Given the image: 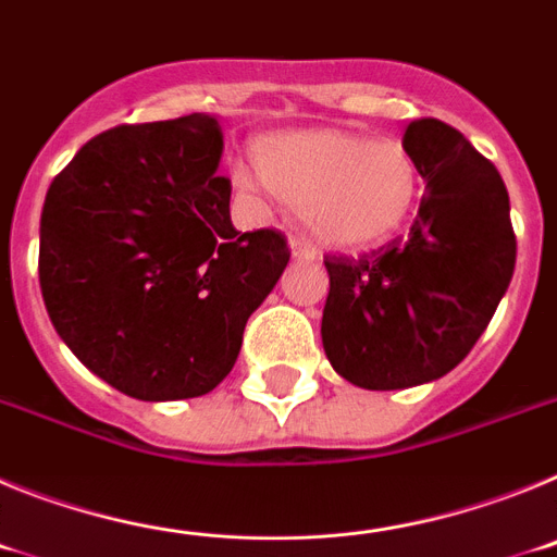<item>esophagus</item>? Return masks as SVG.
<instances>
[{
  "label": "esophagus",
  "instance_id": "esophagus-1",
  "mask_svg": "<svg viewBox=\"0 0 557 557\" xmlns=\"http://www.w3.org/2000/svg\"><path fill=\"white\" fill-rule=\"evenodd\" d=\"M289 250H293L295 259H314V248L301 236H289Z\"/></svg>",
  "mask_w": 557,
  "mask_h": 557
}]
</instances>
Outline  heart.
I'll list each match as a JSON object with an SVG mask.
<instances>
[{
    "mask_svg": "<svg viewBox=\"0 0 557 557\" xmlns=\"http://www.w3.org/2000/svg\"><path fill=\"white\" fill-rule=\"evenodd\" d=\"M253 166L270 189L298 209L304 225L332 248H371L396 234L421 191L418 164L405 145L332 127L262 136ZM236 170V186L259 184Z\"/></svg>",
    "mask_w": 557,
    "mask_h": 557,
    "instance_id": "obj_1",
    "label": "heart"
}]
</instances>
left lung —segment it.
<instances>
[{
	"label": "left lung",
	"instance_id": "left-lung-1",
	"mask_svg": "<svg viewBox=\"0 0 557 557\" xmlns=\"http://www.w3.org/2000/svg\"><path fill=\"white\" fill-rule=\"evenodd\" d=\"M426 181L410 234L362 256L323 259V348L366 391H401L460 366L494 318L516 268L505 181L441 120H416L405 141Z\"/></svg>",
	"mask_w": 557,
	"mask_h": 557
}]
</instances>
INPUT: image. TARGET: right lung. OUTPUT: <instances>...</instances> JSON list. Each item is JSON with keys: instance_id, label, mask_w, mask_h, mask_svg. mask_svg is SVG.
<instances>
[{"instance_id": "add662e5", "label": "right lung", "mask_w": 557, "mask_h": 557, "mask_svg": "<svg viewBox=\"0 0 557 557\" xmlns=\"http://www.w3.org/2000/svg\"><path fill=\"white\" fill-rule=\"evenodd\" d=\"M214 116L100 133L49 184L38 282L91 373L141 401L214 391L289 262L282 231H236Z\"/></svg>"}]
</instances>
